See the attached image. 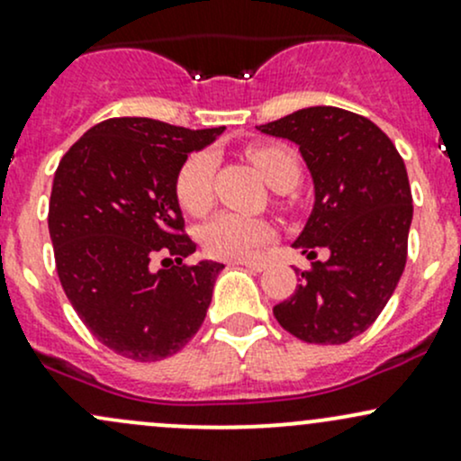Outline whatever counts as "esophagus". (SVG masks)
Masks as SVG:
<instances>
[{
  "mask_svg": "<svg viewBox=\"0 0 461 461\" xmlns=\"http://www.w3.org/2000/svg\"><path fill=\"white\" fill-rule=\"evenodd\" d=\"M232 266H246V268H250V270H257V272H261L266 268V264L264 261H252V259H237V261H230Z\"/></svg>",
  "mask_w": 461,
  "mask_h": 461,
  "instance_id": "1",
  "label": "esophagus"
}]
</instances>
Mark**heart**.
<instances>
[{
    "mask_svg": "<svg viewBox=\"0 0 461 461\" xmlns=\"http://www.w3.org/2000/svg\"><path fill=\"white\" fill-rule=\"evenodd\" d=\"M246 158L257 167L272 189L290 191L301 180V162L296 151L288 145H255ZM212 176L215 162L211 153H193L180 167L176 177L177 204L191 215H202L212 200ZM272 229L259 217L220 212L202 229V246L206 255L215 259H249L264 244H268Z\"/></svg>",
    "mask_w": 461,
    "mask_h": 461,
    "instance_id": "heart-1",
    "label": "heart"
}]
</instances>
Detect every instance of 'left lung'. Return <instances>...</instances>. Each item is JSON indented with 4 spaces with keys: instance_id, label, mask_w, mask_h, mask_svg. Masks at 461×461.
Here are the masks:
<instances>
[{
    "instance_id": "1",
    "label": "left lung",
    "mask_w": 461,
    "mask_h": 461,
    "mask_svg": "<svg viewBox=\"0 0 461 461\" xmlns=\"http://www.w3.org/2000/svg\"><path fill=\"white\" fill-rule=\"evenodd\" d=\"M296 142L314 177L316 202L294 249L312 266L275 319L305 343L343 345L378 319L393 294L413 220L402 156L378 125L340 107H305L259 127ZM330 250L316 262L315 250Z\"/></svg>"
}]
</instances>
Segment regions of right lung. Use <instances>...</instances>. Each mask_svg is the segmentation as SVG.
I'll return each instance as SVG.
<instances>
[{"label":"right lung","mask_w":461,"mask_h":461,"mask_svg":"<svg viewBox=\"0 0 461 461\" xmlns=\"http://www.w3.org/2000/svg\"><path fill=\"white\" fill-rule=\"evenodd\" d=\"M224 127L186 130L153 118H110L59 162L48 229L63 292L105 348L138 363L162 360L197 334L224 268L191 266L176 177L191 151ZM158 254L165 269L152 268Z\"/></svg>","instance_id":"right-lung-1"}]
</instances>
